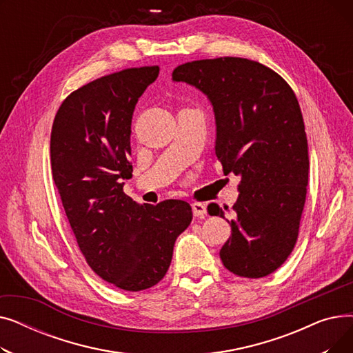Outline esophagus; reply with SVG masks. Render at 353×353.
Listing matches in <instances>:
<instances>
[{
	"label": "esophagus",
	"mask_w": 353,
	"mask_h": 353,
	"mask_svg": "<svg viewBox=\"0 0 353 353\" xmlns=\"http://www.w3.org/2000/svg\"><path fill=\"white\" fill-rule=\"evenodd\" d=\"M192 210L196 217H205V214L208 213V209L205 205H203V203H193Z\"/></svg>",
	"instance_id": "1"
}]
</instances>
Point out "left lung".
<instances>
[{
  "label": "left lung",
  "mask_w": 353,
  "mask_h": 353,
  "mask_svg": "<svg viewBox=\"0 0 353 353\" xmlns=\"http://www.w3.org/2000/svg\"><path fill=\"white\" fill-rule=\"evenodd\" d=\"M172 80L208 97L216 156L225 173L240 177L221 262L237 276H268L292 253L306 200L307 139L298 99L279 74L248 59L186 63ZM212 213L225 219L219 208Z\"/></svg>",
  "instance_id": "1"
}]
</instances>
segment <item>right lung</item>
<instances>
[{"label":"right lung","mask_w":353,"mask_h":353,"mask_svg":"<svg viewBox=\"0 0 353 353\" xmlns=\"http://www.w3.org/2000/svg\"><path fill=\"white\" fill-rule=\"evenodd\" d=\"M157 77L159 67H141L91 81L63 101L51 130L52 179L79 248L101 279L128 292L163 279L193 219L183 200L140 206L123 192L134 108Z\"/></svg>","instance_id":"obj_1"}]
</instances>
